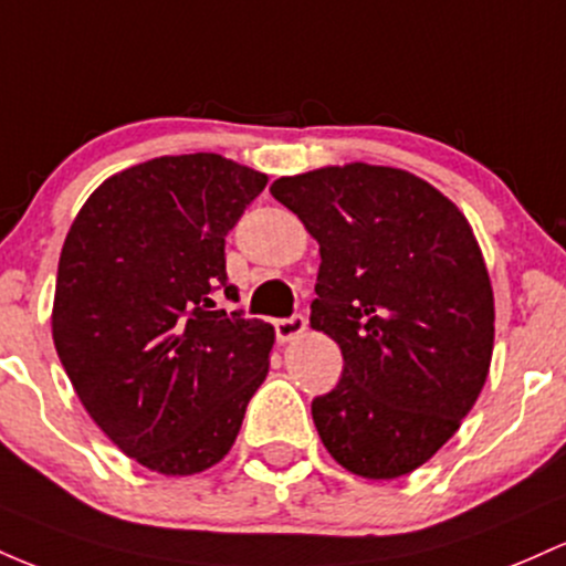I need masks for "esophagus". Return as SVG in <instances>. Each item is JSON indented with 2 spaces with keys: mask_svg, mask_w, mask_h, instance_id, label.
<instances>
[{
  "mask_svg": "<svg viewBox=\"0 0 566 566\" xmlns=\"http://www.w3.org/2000/svg\"><path fill=\"white\" fill-rule=\"evenodd\" d=\"M304 328H307V317L304 315H291V317H281V321H275L277 342L296 339V336L304 334Z\"/></svg>",
  "mask_w": 566,
  "mask_h": 566,
  "instance_id": "esophagus-1",
  "label": "esophagus"
}]
</instances>
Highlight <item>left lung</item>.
I'll return each instance as SVG.
<instances>
[{
  "label": "left lung",
  "mask_w": 566,
  "mask_h": 566,
  "mask_svg": "<svg viewBox=\"0 0 566 566\" xmlns=\"http://www.w3.org/2000/svg\"><path fill=\"white\" fill-rule=\"evenodd\" d=\"M270 192L321 245L310 326L345 358L313 401L323 447L364 479L411 473L457 433L492 364L494 296L471 224L385 165L283 176Z\"/></svg>",
  "instance_id": "1"
}]
</instances>
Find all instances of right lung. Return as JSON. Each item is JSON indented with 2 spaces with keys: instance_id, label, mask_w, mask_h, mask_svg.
<instances>
[{
  "instance_id": "right-lung-1",
  "label": "right lung",
  "mask_w": 566,
  "mask_h": 566,
  "mask_svg": "<svg viewBox=\"0 0 566 566\" xmlns=\"http://www.w3.org/2000/svg\"><path fill=\"white\" fill-rule=\"evenodd\" d=\"M266 176L221 155L155 157L87 198L63 243L53 342L93 422L149 471L192 475L232 449L275 328L243 310L224 238Z\"/></svg>"
}]
</instances>
